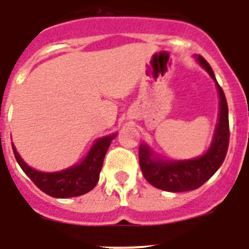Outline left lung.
I'll return each instance as SVG.
<instances>
[{
	"label": "left lung",
	"mask_w": 249,
	"mask_h": 249,
	"mask_svg": "<svg viewBox=\"0 0 249 249\" xmlns=\"http://www.w3.org/2000/svg\"><path fill=\"white\" fill-rule=\"evenodd\" d=\"M197 61L204 67L215 80L220 95V115H218L217 127L211 147L204 156L189 160H160L153 158V152L147 144L140 147V165L145 180L153 186L160 190L170 193L190 191L200 188L202 184L213 177L223 163L227 154L230 143V124H229V106L226 101L225 92L218 85L215 74L210 64L202 58L197 56Z\"/></svg>",
	"instance_id": "1"
}]
</instances>
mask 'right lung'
<instances>
[{"instance_id":"1","label":"right lung","mask_w":249,"mask_h":249,"mask_svg":"<svg viewBox=\"0 0 249 249\" xmlns=\"http://www.w3.org/2000/svg\"><path fill=\"white\" fill-rule=\"evenodd\" d=\"M115 137L116 134H112L97 140L81 163L56 173H42L33 169L24 163L13 144L12 149L17 163L36 184V188H39L43 193L52 197L65 199L84 195L96 186L105 154Z\"/></svg>"}]
</instances>
